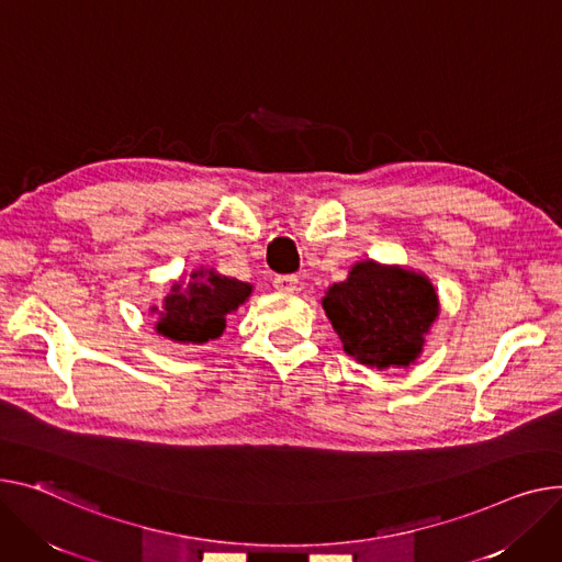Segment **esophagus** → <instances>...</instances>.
Segmentation results:
<instances>
[{
  "label": "esophagus",
  "mask_w": 562,
  "mask_h": 562,
  "mask_svg": "<svg viewBox=\"0 0 562 562\" xmlns=\"http://www.w3.org/2000/svg\"><path fill=\"white\" fill-rule=\"evenodd\" d=\"M273 286L280 293H293V291H297V278L295 276H276Z\"/></svg>",
  "instance_id": "esophagus-1"
}]
</instances>
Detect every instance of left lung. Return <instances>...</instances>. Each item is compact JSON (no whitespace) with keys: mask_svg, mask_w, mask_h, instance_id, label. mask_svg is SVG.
I'll return each mask as SVG.
<instances>
[{"mask_svg":"<svg viewBox=\"0 0 562 562\" xmlns=\"http://www.w3.org/2000/svg\"><path fill=\"white\" fill-rule=\"evenodd\" d=\"M321 305L346 355L378 370L416 363L440 314L438 293L425 273L375 259L355 261L348 278L325 291Z\"/></svg>","mask_w":562,"mask_h":562,"instance_id":"left-lung-1","label":"left lung"}]
</instances>
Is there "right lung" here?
I'll return each mask as SVG.
<instances>
[{
  "instance_id": "right-lung-1",
  "label": "right lung",
  "mask_w": 562,
  "mask_h": 562,
  "mask_svg": "<svg viewBox=\"0 0 562 562\" xmlns=\"http://www.w3.org/2000/svg\"><path fill=\"white\" fill-rule=\"evenodd\" d=\"M252 293V284L221 276L214 269H194L187 278L171 282L162 305H154L156 331L180 346H203L218 339L228 316L235 314Z\"/></svg>"
}]
</instances>
